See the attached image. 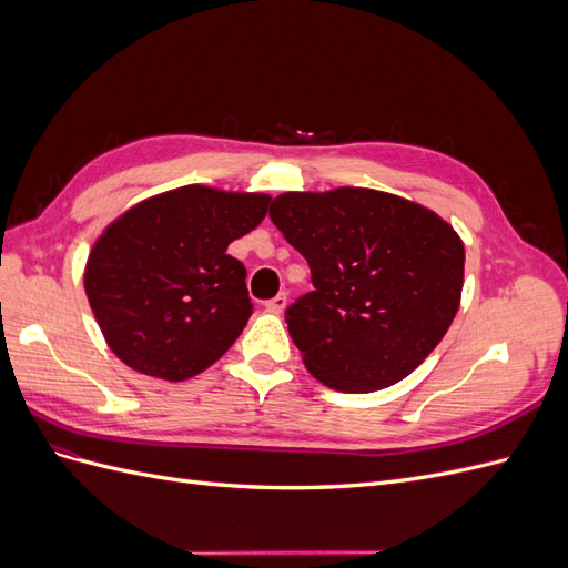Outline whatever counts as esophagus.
<instances>
[{
	"label": "esophagus",
	"mask_w": 568,
	"mask_h": 568,
	"mask_svg": "<svg viewBox=\"0 0 568 568\" xmlns=\"http://www.w3.org/2000/svg\"><path fill=\"white\" fill-rule=\"evenodd\" d=\"M265 307H267V313H274V315L284 313V307H286V294H277L274 298H270V301L265 303Z\"/></svg>",
	"instance_id": "obj_1"
}]
</instances>
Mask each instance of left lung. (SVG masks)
<instances>
[{
    "mask_svg": "<svg viewBox=\"0 0 568 568\" xmlns=\"http://www.w3.org/2000/svg\"><path fill=\"white\" fill-rule=\"evenodd\" d=\"M270 217L311 265L315 291L286 307V324L317 382L388 388L438 346L464 284V244L443 217L363 186L286 192Z\"/></svg>",
    "mask_w": 568,
    "mask_h": 568,
    "instance_id": "obj_1",
    "label": "left lung"
}]
</instances>
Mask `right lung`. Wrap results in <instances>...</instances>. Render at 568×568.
<instances>
[{"label": "right lung", "mask_w": 568, "mask_h": 568, "mask_svg": "<svg viewBox=\"0 0 568 568\" xmlns=\"http://www.w3.org/2000/svg\"><path fill=\"white\" fill-rule=\"evenodd\" d=\"M267 205V194L189 184L132 205L97 239L84 294L128 367L184 382L230 351L253 303L227 246L261 225Z\"/></svg>", "instance_id": "add662e5"}]
</instances>
